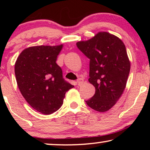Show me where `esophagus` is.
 Instances as JSON below:
<instances>
[{"mask_svg": "<svg viewBox=\"0 0 150 150\" xmlns=\"http://www.w3.org/2000/svg\"><path fill=\"white\" fill-rule=\"evenodd\" d=\"M83 82H84V81L82 79H79V80H77V81H76V85H78V86H81V85H83Z\"/></svg>", "mask_w": 150, "mask_h": 150, "instance_id": "obj_1", "label": "esophagus"}]
</instances>
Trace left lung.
<instances>
[{"instance_id":"obj_1","label":"left lung","mask_w":150,"mask_h":150,"mask_svg":"<svg viewBox=\"0 0 150 150\" xmlns=\"http://www.w3.org/2000/svg\"><path fill=\"white\" fill-rule=\"evenodd\" d=\"M78 48L89 59V82L96 93L86 103L92 109L105 112L118 101L130 70L126 46L117 37L99 32L93 38L76 43Z\"/></svg>"}]
</instances>
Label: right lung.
Segmentation results:
<instances>
[{
  "label": "right lung",
  "instance_id": "right-lung-1",
  "mask_svg": "<svg viewBox=\"0 0 150 150\" xmlns=\"http://www.w3.org/2000/svg\"><path fill=\"white\" fill-rule=\"evenodd\" d=\"M63 45L38 46L20 53L15 63L16 81L22 95L35 110L44 115L62 106L65 93L74 85L63 78L57 58Z\"/></svg>",
  "mask_w": 150,
  "mask_h": 150
}]
</instances>
